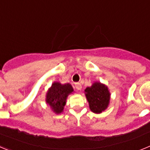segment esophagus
I'll list each match as a JSON object with an SVG mask.
<instances>
[{
  "instance_id": "1",
  "label": "esophagus",
  "mask_w": 150,
  "mask_h": 150,
  "mask_svg": "<svg viewBox=\"0 0 150 150\" xmlns=\"http://www.w3.org/2000/svg\"><path fill=\"white\" fill-rule=\"evenodd\" d=\"M75 87H76V90H81L82 85L79 83H75Z\"/></svg>"
}]
</instances>
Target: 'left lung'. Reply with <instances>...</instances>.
<instances>
[{
  "mask_svg": "<svg viewBox=\"0 0 150 150\" xmlns=\"http://www.w3.org/2000/svg\"><path fill=\"white\" fill-rule=\"evenodd\" d=\"M91 112L101 113L107 109L110 100V92L108 87L100 82H94L84 91Z\"/></svg>",
  "mask_w": 150,
  "mask_h": 150,
  "instance_id": "left-lung-1",
  "label": "left lung"
}]
</instances>
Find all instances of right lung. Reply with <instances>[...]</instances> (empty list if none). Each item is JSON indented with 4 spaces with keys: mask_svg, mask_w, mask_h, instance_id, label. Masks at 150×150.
<instances>
[{
    "mask_svg": "<svg viewBox=\"0 0 150 150\" xmlns=\"http://www.w3.org/2000/svg\"><path fill=\"white\" fill-rule=\"evenodd\" d=\"M74 92V88L70 83L62 84L60 82H54L46 94V102L52 111L56 114L63 112L69 95Z\"/></svg>",
    "mask_w": 150,
    "mask_h": 150,
    "instance_id": "1",
    "label": "right lung"
}]
</instances>
